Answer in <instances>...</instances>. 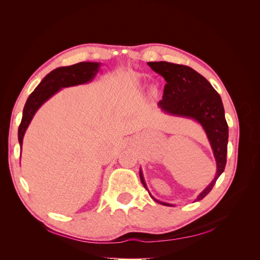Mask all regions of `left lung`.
Returning <instances> with one entry per match:
<instances>
[{
    "label": "left lung",
    "mask_w": 260,
    "mask_h": 260,
    "mask_svg": "<svg viewBox=\"0 0 260 260\" xmlns=\"http://www.w3.org/2000/svg\"><path fill=\"white\" fill-rule=\"evenodd\" d=\"M147 65L156 74L162 76L167 82L164 89L162 100L158 103L161 111L170 116L193 119L201 124L207 136L216 159L217 171L215 178L195 200L201 201L214 187L226 164L229 129L221 98L206 78L191 67L168 61H148ZM140 179L149 193L141 168ZM149 196L161 205L174 206L172 204L155 199L151 193Z\"/></svg>",
    "instance_id": "8db88e82"
}]
</instances>
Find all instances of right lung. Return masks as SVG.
I'll use <instances>...</instances> for the list:
<instances>
[{
    "mask_svg": "<svg viewBox=\"0 0 260 260\" xmlns=\"http://www.w3.org/2000/svg\"><path fill=\"white\" fill-rule=\"evenodd\" d=\"M101 65L102 62L81 61L72 66L58 67L43 78L35 91L30 94L23 107L21 122L18 128L20 148H22L25 133L38 109L61 89L91 82L100 72Z\"/></svg>",
    "mask_w": 260,
    "mask_h": 260,
    "instance_id": "right-lung-1",
    "label": "right lung"
}]
</instances>
